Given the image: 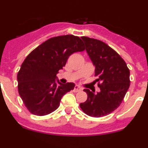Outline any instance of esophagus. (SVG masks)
Here are the masks:
<instances>
[{
  "label": "esophagus",
  "instance_id": "obj_1",
  "mask_svg": "<svg viewBox=\"0 0 148 148\" xmlns=\"http://www.w3.org/2000/svg\"><path fill=\"white\" fill-rule=\"evenodd\" d=\"M81 90H82V88H81L80 87H78V85L75 86V87H74V92H79Z\"/></svg>",
  "mask_w": 148,
  "mask_h": 148
}]
</instances>
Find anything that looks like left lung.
<instances>
[{"instance_id":"obj_1","label":"left lung","mask_w":148,"mask_h":148,"mask_svg":"<svg viewBox=\"0 0 148 148\" xmlns=\"http://www.w3.org/2000/svg\"><path fill=\"white\" fill-rule=\"evenodd\" d=\"M86 51L95 66V76L100 88L96 94L84 89L87 99L81 103L84 113L92 117H102L119 108L130 87V70L121 56L107 44L83 36Z\"/></svg>"}]
</instances>
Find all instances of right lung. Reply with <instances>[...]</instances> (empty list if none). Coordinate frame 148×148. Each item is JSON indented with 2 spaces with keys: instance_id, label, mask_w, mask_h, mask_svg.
<instances>
[{
  "instance_id": "add662e5",
  "label": "right lung",
  "mask_w": 148,
  "mask_h": 148,
  "mask_svg": "<svg viewBox=\"0 0 148 148\" xmlns=\"http://www.w3.org/2000/svg\"><path fill=\"white\" fill-rule=\"evenodd\" d=\"M85 49L83 41L73 35L53 37L39 45L27 56L17 75L18 92L30 113L46 116L59 107L63 95L75 84H63L56 75L70 55Z\"/></svg>"
}]
</instances>
